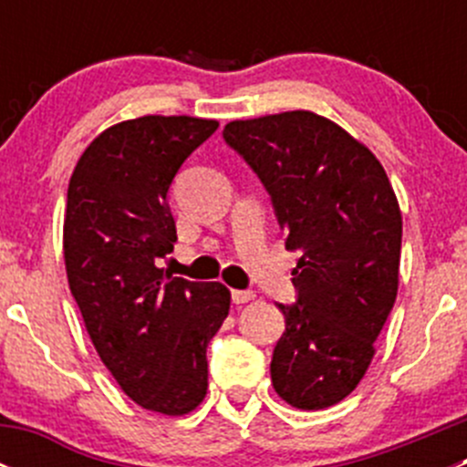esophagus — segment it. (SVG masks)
Masks as SVG:
<instances>
[{
  "label": "esophagus",
  "instance_id": "34e87169",
  "mask_svg": "<svg viewBox=\"0 0 467 467\" xmlns=\"http://www.w3.org/2000/svg\"><path fill=\"white\" fill-rule=\"evenodd\" d=\"M253 298H255V294H253V291H248V289H234L233 291V303L234 305H246V303H251Z\"/></svg>",
  "mask_w": 467,
  "mask_h": 467
}]
</instances>
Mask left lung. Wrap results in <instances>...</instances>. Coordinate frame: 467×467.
Returning <instances> with one entry per match:
<instances>
[{
    "label": "left lung",
    "mask_w": 467,
    "mask_h": 467,
    "mask_svg": "<svg viewBox=\"0 0 467 467\" xmlns=\"http://www.w3.org/2000/svg\"><path fill=\"white\" fill-rule=\"evenodd\" d=\"M271 194L294 268L296 305L271 359L275 393L317 411L352 393L375 357L400 280L402 214L373 150L327 117L289 110L223 129Z\"/></svg>",
    "instance_id": "left-lung-1"
}]
</instances>
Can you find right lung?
<instances>
[{
  "label": "right lung",
  "instance_id": "add662e5",
  "mask_svg": "<svg viewBox=\"0 0 467 467\" xmlns=\"http://www.w3.org/2000/svg\"><path fill=\"white\" fill-rule=\"evenodd\" d=\"M216 119L146 115L103 130L67 187V282L99 357L126 395L162 416H185L207 393V343L230 309L221 282L171 277L176 221L167 192Z\"/></svg>",
  "mask_w": 467,
  "mask_h": 467
}]
</instances>
